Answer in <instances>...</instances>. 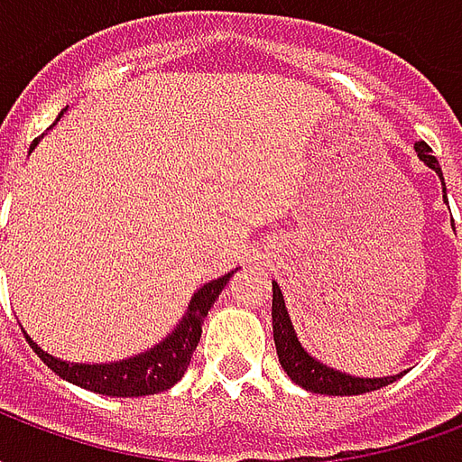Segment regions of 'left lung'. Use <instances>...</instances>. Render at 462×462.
Listing matches in <instances>:
<instances>
[{
    "label": "left lung",
    "mask_w": 462,
    "mask_h": 462,
    "mask_svg": "<svg viewBox=\"0 0 462 462\" xmlns=\"http://www.w3.org/2000/svg\"><path fill=\"white\" fill-rule=\"evenodd\" d=\"M416 152L420 161L426 162L430 171L438 172V178L443 180V171L438 165L436 155H430L428 143L418 141ZM443 192H446V182H443ZM272 329H274V346H277V356H280L282 368L287 371V376L300 383L301 388H307L311 393H327V396H358L366 391H378V388L393 383L398 376H383V378H358L341 374L337 368H329L327 364H321L314 356H310L301 348L294 327H291L290 314L284 307V297L277 282H272Z\"/></svg>",
    "instance_id": "left-lung-1"
}]
</instances>
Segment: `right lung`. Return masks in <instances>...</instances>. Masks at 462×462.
<instances>
[{
  "mask_svg": "<svg viewBox=\"0 0 462 462\" xmlns=\"http://www.w3.org/2000/svg\"><path fill=\"white\" fill-rule=\"evenodd\" d=\"M64 111L59 114V118L64 116ZM36 143H39V138L32 143L29 152L34 151ZM230 277L232 272L220 277V280H212L205 287H200V290L195 291V297L188 304L185 317H182V321L175 327L172 334H168L161 344H155L151 351H143L138 356L125 358V361H114V364H71V361H61V358H54L51 354H46L44 348H39V344L32 341L29 334H26V341L36 351V356L42 358L54 374L66 378L69 383L88 388L94 393L123 398L161 393V391H168L171 386H175L182 378V374L188 371V366H190L192 351L198 348V341H200L202 321L208 317V311L215 304V300L220 297V291L225 290V284L230 282Z\"/></svg>",
  "mask_w": 462,
  "mask_h": 462,
  "instance_id": "obj_1",
  "label": "right lung"
}]
</instances>
